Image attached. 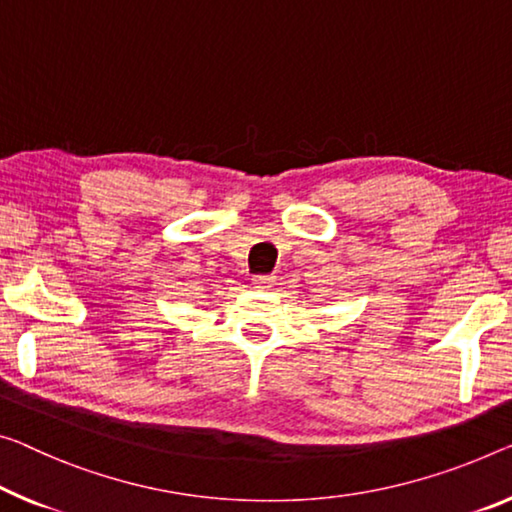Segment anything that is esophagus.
<instances>
[{
  "label": "esophagus",
  "instance_id": "34e87169",
  "mask_svg": "<svg viewBox=\"0 0 512 512\" xmlns=\"http://www.w3.org/2000/svg\"><path fill=\"white\" fill-rule=\"evenodd\" d=\"M251 283H254V288H258V290H272L274 277L272 274H256V277L251 279Z\"/></svg>",
  "mask_w": 512,
  "mask_h": 512
}]
</instances>
